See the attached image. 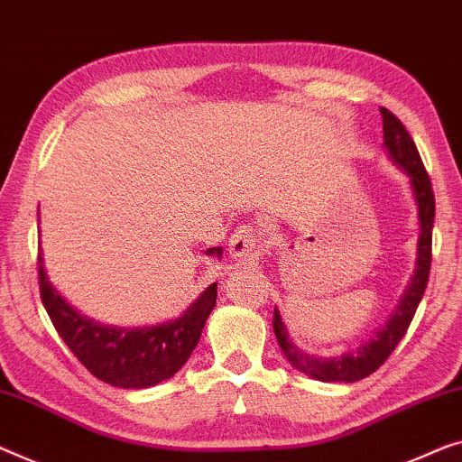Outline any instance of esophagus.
<instances>
[{
    "instance_id": "34e87169",
    "label": "esophagus",
    "mask_w": 462,
    "mask_h": 462,
    "mask_svg": "<svg viewBox=\"0 0 462 462\" xmlns=\"http://www.w3.org/2000/svg\"><path fill=\"white\" fill-rule=\"evenodd\" d=\"M259 246V238L253 226H240L228 240V253L234 261H251Z\"/></svg>"
}]
</instances>
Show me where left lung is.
Wrapping results in <instances>:
<instances>
[{
  "label": "left lung",
  "instance_id": "left-lung-1",
  "mask_svg": "<svg viewBox=\"0 0 462 462\" xmlns=\"http://www.w3.org/2000/svg\"><path fill=\"white\" fill-rule=\"evenodd\" d=\"M380 112L383 120L385 155H388L392 165L402 170L404 176L409 178L411 197L417 208L419 238L415 272H412L409 284L401 294V299H398L388 321H385L382 328H377L369 340H365L359 346L350 348L338 356H318L302 350L299 344L292 340L278 307L273 309V334L275 338H278L282 353H284L288 363H291L294 369L319 382L353 383L374 374V371L380 367V365H383V361L392 355V350H394L396 344L402 340V336L407 334L411 321L415 318L419 302L423 299L425 286H428L431 267V230L433 217H436V199H433L428 171L423 168L421 157H419V151L415 147V143H412L411 134L407 133V128H404L402 122L385 107H380Z\"/></svg>",
  "mask_w": 462,
  "mask_h": 462
}]
</instances>
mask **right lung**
I'll list each match as a JSON object with an SVG mask.
<instances>
[{
  "mask_svg": "<svg viewBox=\"0 0 462 462\" xmlns=\"http://www.w3.org/2000/svg\"><path fill=\"white\" fill-rule=\"evenodd\" d=\"M222 253V246L208 249L217 259ZM39 284L50 319L74 356L97 380L124 390L151 388L176 375L199 344L217 299V284H211L180 318L155 326L120 328L87 318L61 297L47 275L43 251H39Z\"/></svg>",
  "mask_w": 462,
  "mask_h": 462,
  "instance_id": "right-lung-1",
  "label": "right lung"
}]
</instances>
